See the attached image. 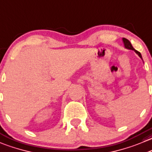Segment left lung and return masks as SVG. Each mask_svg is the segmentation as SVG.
<instances>
[{
  "label": "left lung",
  "mask_w": 152,
  "mask_h": 152,
  "mask_svg": "<svg viewBox=\"0 0 152 152\" xmlns=\"http://www.w3.org/2000/svg\"><path fill=\"white\" fill-rule=\"evenodd\" d=\"M123 42H124V45H125V47H126V48H127V49H129V50H134L135 52H136V53L138 54V56H139L140 57V58L142 59V56H141L140 53L139 51L136 50H135L134 48L133 47H132V44H131V42H129V41L127 39H125V38H123Z\"/></svg>",
  "instance_id": "1"
}]
</instances>
